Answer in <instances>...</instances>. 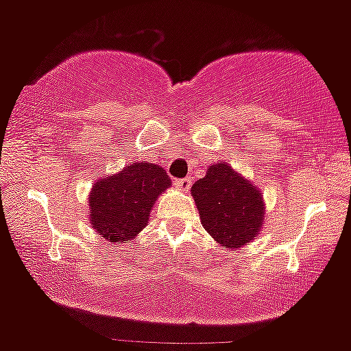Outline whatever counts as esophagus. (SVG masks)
Instances as JSON below:
<instances>
[{
  "label": "esophagus",
  "mask_w": 351,
  "mask_h": 351,
  "mask_svg": "<svg viewBox=\"0 0 351 351\" xmlns=\"http://www.w3.org/2000/svg\"><path fill=\"white\" fill-rule=\"evenodd\" d=\"M191 178H178L175 180V185L176 189H180V191H189L191 189Z\"/></svg>",
  "instance_id": "obj_1"
}]
</instances>
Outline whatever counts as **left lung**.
<instances>
[{"mask_svg": "<svg viewBox=\"0 0 351 351\" xmlns=\"http://www.w3.org/2000/svg\"><path fill=\"white\" fill-rule=\"evenodd\" d=\"M201 223L218 244L228 250L250 244L263 225V197L228 165H213L192 185Z\"/></svg>", "mask_w": 351, "mask_h": 351, "instance_id": "8db88e82", "label": "left lung"}]
</instances>
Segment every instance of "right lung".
<instances>
[{
    "label": "right lung",
    "instance_id": "add662e5",
    "mask_svg": "<svg viewBox=\"0 0 351 351\" xmlns=\"http://www.w3.org/2000/svg\"><path fill=\"white\" fill-rule=\"evenodd\" d=\"M169 185L171 180L165 169L145 160L98 180L90 194V218L95 230L110 242L133 239L149 221L157 195Z\"/></svg>",
    "mask_w": 351,
    "mask_h": 351
}]
</instances>
